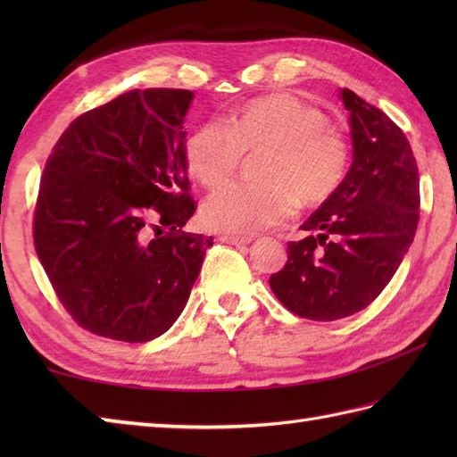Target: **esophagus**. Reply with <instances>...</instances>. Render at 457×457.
<instances>
[{
	"label": "esophagus",
	"instance_id": "obj_1",
	"mask_svg": "<svg viewBox=\"0 0 457 457\" xmlns=\"http://www.w3.org/2000/svg\"><path fill=\"white\" fill-rule=\"evenodd\" d=\"M220 241H223V244H229V245H237V247H241V245H247L249 244V237H241V236H220L218 237Z\"/></svg>",
	"mask_w": 457,
	"mask_h": 457
}]
</instances>
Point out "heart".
Returning <instances> with one entry per match:
<instances>
[{
	"label": "heart",
	"mask_w": 457,
	"mask_h": 457,
	"mask_svg": "<svg viewBox=\"0 0 457 457\" xmlns=\"http://www.w3.org/2000/svg\"><path fill=\"white\" fill-rule=\"evenodd\" d=\"M259 179L229 182L210 192L202 221L213 231L251 236L290 218L296 204L318 206L342 187L349 164V141L326 113L293 94H270L245 104L221 125L206 121L194 129L184 153L190 172L204 187L234 177L247 154L263 153Z\"/></svg>",
	"instance_id": "obj_1"
}]
</instances>
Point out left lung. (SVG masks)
<instances>
[{"instance_id": "left-lung-1", "label": "left lung", "mask_w": 457, "mask_h": 457, "mask_svg": "<svg viewBox=\"0 0 457 457\" xmlns=\"http://www.w3.org/2000/svg\"><path fill=\"white\" fill-rule=\"evenodd\" d=\"M353 162L332 198L290 241L269 285L290 312L332 322L367 308L409 251L420 216V177L403 129L352 90H342Z\"/></svg>"}]
</instances>
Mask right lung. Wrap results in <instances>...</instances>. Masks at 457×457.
<instances>
[{
  "label": "right lung",
  "mask_w": 457,
  "mask_h": 457,
  "mask_svg": "<svg viewBox=\"0 0 457 457\" xmlns=\"http://www.w3.org/2000/svg\"><path fill=\"white\" fill-rule=\"evenodd\" d=\"M190 90H131L79 115L45 162L33 244L79 326L149 342L187 306L212 237L196 212L182 131Z\"/></svg>",
  "instance_id": "right-lung-1"
}]
</instances>
